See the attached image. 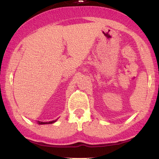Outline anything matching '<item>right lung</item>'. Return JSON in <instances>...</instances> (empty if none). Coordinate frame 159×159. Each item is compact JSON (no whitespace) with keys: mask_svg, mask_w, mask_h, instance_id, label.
<instances>
[{"mask_svg":"<svg viewBox=\"0 0 159 159\" xmlns=\"http://www.w3.org/2000/svg\"><path fill=\"white\" fill-rule=\"evenodd\" d=\"M56 120H57V119H55V120H52V121H49V122H43V121H39L38 122V123H39V124H41V125H42V124H50V123H55Z\"/></svg>","mask_w":159,"mask_h":159,"instance_id":"obj_1","label":"right lung"}]
</instances>
